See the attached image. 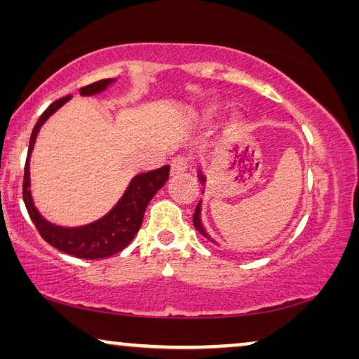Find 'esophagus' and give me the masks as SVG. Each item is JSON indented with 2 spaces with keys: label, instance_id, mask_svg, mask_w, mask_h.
<instances>
[{
  "label": "esophagus",
  "instance_id": "1",
  "mask_svg": "<svg viewBox=\"0 0 359 359\" xmlns=\"http://www.w3.org/2000/svg\"><path fill=\"white\" fill-rule=\"evenodd\" d=\"M170 168H171V175L184 173V171L189 168V160H188V156H184V155L175 156V158L171 160Z\"/></svg>",
  "mask_w": 359,
  "mask_h": 359
}]
</instances>
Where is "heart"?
Instances as JSON below:
<instances>
[{"label":"heart","mask_w":359,"mask_h":359,"mask_svg":"<svg viewBox=\"0 0 359 359\" xmlns=\"http://www.w3.org/2000/svg\"><path fill=\"white\" fill-rule=\"evenodd\" d=\"M214 111H215V107H212V109H209V112H214ZM235 121H238V117Z\"/></svg>","instance_id":"obj_1"}]
</instances>
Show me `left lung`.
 <instances>
[{"mask_svg": "<svg viewBox=\"0 0 359 359\" xmlns=\"http://www.w3.org/2000/svg\"><path fill=\"white\" fill-rule=\"evenodd\" d=\"M199 180L203 181V183L205 181L204 176L201 175V173H199ZM199 215H201V203H199L198 205H196V210H194V215H193V224H194L196 230H198V232H199L201 235H204V237H208V233H205L203 224H201V217H199ZM208 238H209V237H208Z\"/></svg>", "mask_w": 359, "mask_h": 359, "instance_id": "left-lung-1", "label": "left lung"}]
</instances>
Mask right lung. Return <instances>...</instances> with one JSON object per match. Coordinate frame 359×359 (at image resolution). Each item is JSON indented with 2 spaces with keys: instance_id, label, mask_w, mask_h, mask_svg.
<instances>
[{
  "instance_id": "obj_1",
  "label": "right lung",
  "mask_w": 359,
  "mask_h": 359,
  "mask_svg": "<svg viewBox=\"0 0 359 359\" xmlns=\"http://www.w3.org/2000/svg\"><path fill=\"white\" fill-rule=\"evenodd\" d=\"M114 80H100L91 85L80 88V95L91 96L96 93L106 90L107 85ZM70 100V96L60 97L55 102L43 111V114L39 117L37 124L34 126L31 140H29V151L26 158V166H24V180H22V199L26 204V209L31 220L36 225L37 232L41 237L50 243L52 247L60 250L63 253L72 255L76 258L85 259H97L111 257L121 250H124L127 245L132 242L135 233L139 232L142 220H144V212L149 205L150 199L156 194V191L163 188V184L168 181L170 166L165 165L161 168L147 171V173L137 175L130 181L129 188L126 189L119 203L107 212L104 217H101L96 222L83 225V227H58L42 217L32 203L31 196V178H29V156H31L34 142H36L37 132L41 126L55 112L58 107L65 104Z\"/></svg>"
}]
</instances>
